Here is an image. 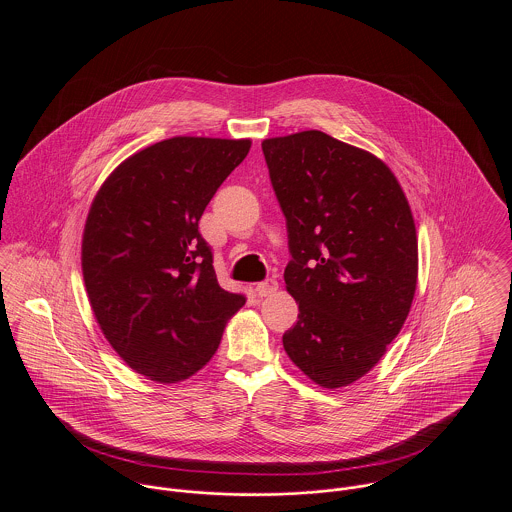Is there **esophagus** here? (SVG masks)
Listing matches in <instances>:
<instances>
[{
	"label": "esophagus",
	"mask_w": 512,
	"mask_h": 512,
	"mask_svg": "<svg viewBox=\"0 0 512 512\" xmlns=\"http://www.w3.org/2000/svg\"><path fill=\"white\" fill-rule=\"evenodd\" d=\"M276 290H278V282H276L274 278H268V280H264V282H260V284L256 286V293H258L260 297L272 295Z\"/></svg>",
	"instance_id": "obj_1"
}]
</instances>
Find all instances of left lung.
<instances>
[{"mask_svg":"<svg viewBox=\"0 0 512 512\" xmlns=\"http://www.w3.org/2000/svg\"><path fill=\"white\" fill-rule=\"evenodd\" d=\"M286 217L284 333L293 365L323 388L365 376L400 333L416 293L418 236L390 167L319 130L262 142Z\"/></svg>","mask_w":512,"mask_h":512,"instance_id":"obj_1","label":"left lung"}]
</instances>
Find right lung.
<instances>
[{
    "mask_svg": "<svg viewBox=\"0 0 512 512\" xmlns=\"http://www.w3.org/2000/svg\"><path fill=\"white\" fill-rule=\"evenodd\" d=\"M250 140L177 136L124 159L98 189L82 232L94 317L122 361L149 380L193 376L244 305L222 290L199 220Z\"/></svg>",
    "mask_w": 512,
    "mask_h": 512,
    "instance_id": "right-lung-1",
    "label": "right lung"
}]
</instances>
